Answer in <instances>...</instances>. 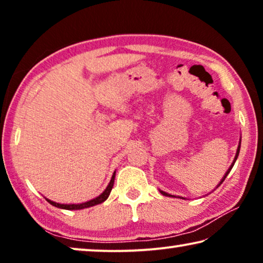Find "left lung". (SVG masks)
I'll list each match as a JSON object with an SVG mask.
<instances>
[{"label":"left lung","mask_w":263,"mask_h":263,"mask_svg":"<svg viewBox=\"0 0 263 263\" xmlns=\"http://www.w3.org/2000/svg\"><path fill=\"white\" fill-rule=\"evenodd\" d=\"M239 148H240V141H239L238 148H237V153H236V157H235V159H233V163L231 164V166H230V167H229V170H228V171H226V174H225V176H224V177H222V179H221V181H220V183H219V184H218V186H219V185H220L222 182H224V179L226 178V176H228V175L230 174V171H231V168L233 167V165H235V163H236V160H237V158H238V154H239ZM160 193H161V194H163V195H164V196H170V197H176V196H174V195H170V194H167V193H165V192H163V190H160ZM182 199H183V197H182Z\"/></svg>","instance_id":"1"}]
</instances>
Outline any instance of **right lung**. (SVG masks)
<instances>
[{"label": "right lung", "instance_id": "obj_1", "mask_svg": "<svg viewBox=\"0 0 263 263\" xmlns=\"http://www.w3.org/2000/svg\"><path fill=\"white\" fill-rule=\"evenodd\" d=\"M115 175H116V171L114 172L112 177H111V181H110V183H109V185L106 186V189L104 190V192H103L102 194H100L99 196H97L96 199L89 200V201H87V202L78 203V204H74V203H73V204H71V203H69V204H64V203L53 202V201L49 200V199H46V201H48V202H49L50 204H52V206H55V207H57V208H62V210H84V208H88V207L96 206V204H99V203L104 202V201H105V200L107 199V197H109L110 193H111V189H112V186H114Z\"/></svg>", "mask_w": 263, "mask_h": 263}]
</instances>
